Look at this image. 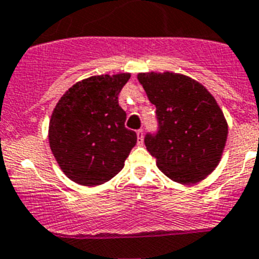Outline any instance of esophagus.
<instances>
[{
	"instance_id": "1",
	"label": "esophagus",
	"mask_w": 259,
	"mask_h": 259,
	"mask_svg": "<svg viewBox=\"0 0 259 259\" xmlns=\"http://www.w3.org/2000/svg\"><path fill=\"white\" fill-rule=\"evenodd\" d=\"M143 134H144V132H143V130H138V131H136L139 144H143Z\"/></svg>"
}]
</instances>
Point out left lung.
Instances as JSON below:
<instances>
[{"instance_id": "8db88e82", "label": "left lung", "mask_w": 259, "mask_h": 259, "mask_svg": "<svg viewBox=\"0 0 259 259\" xmlns=\"http://www.w3.org/2000/svg\"><path fill=\"white\" fill-rule=\"evenodd\" d=\"M138 79L156 106L159 131L144 142L159 169L180 184L204 180L219 165L228 139V123L214 96L176 72H140Z\"/></svg>"}]
</instances>
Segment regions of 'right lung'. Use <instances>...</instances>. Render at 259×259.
I'll use <instances>...</instances> for the list:
<instances>
[{"label": "right lung", "instance_id": "1", "mask_svg": "<svg viewBox=\"0 0 259 259\" xmlns=\"http://www.w3.org/2000/svg\"><path fill=\"white\" fill-rule=\"evenodd\" d=\"M131 75H95L76 82L55 106L49 124L51 152L71 181L95 187L116 176L138 140L124 127L117 96Z\"/></svg>", "mask_w": 259, "mask_h": 259}]
</instances>
